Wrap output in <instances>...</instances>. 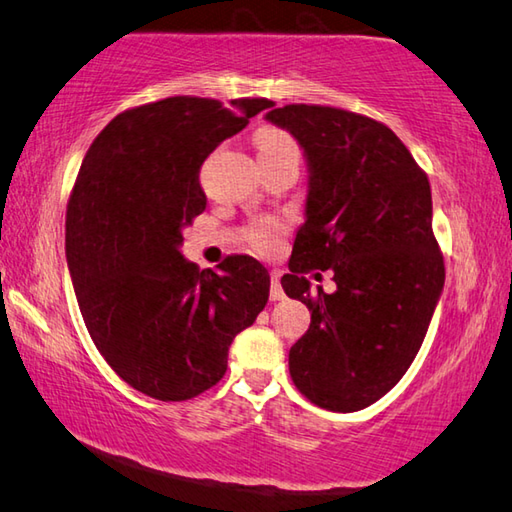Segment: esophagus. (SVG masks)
<instances>
[{"mask_svg":"<svg viewBox=\"0 0 512 512\" xmlns=\"http://www.w3.org/2000/svg\"><path fill=\"white\" fill-rule=\"evenodd\" d=\"M285 297V292L281 288V274L272 272V283H270V299L272 301H281Z\"/></svg>","mask_w":512,"mask_h":512,"instance_id":"34e87169","label":"esophagus"}]
</instances>
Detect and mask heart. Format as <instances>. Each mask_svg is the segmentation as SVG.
Returning a JSON list of instances; mask_svg holds the SVG:
<instances>
[{
	"mask_svg": "<svg viewBox=\"0 0 512 512\" xmlns=\"http://www.w3.org/2000/svg\"><path fill=\"white\" fill-rule=\"evenodd\" d=\"M254 143L258 150V159H279V157H299V143L288 130L274 128V125H265V128L254 134ZM285 231V224L279 218H261L251 222L245 238L249 247L258 251V254H272L279 249L281 236Z\"/></svg>",
	"mask_w": 512,
	"mask_h": 512,
	"instance_id": "b5f03b06",
	"label": "heart"
}]
</instances>
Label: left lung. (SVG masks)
Returning a JSON list of instances; mask_svg holds the SVG:
<instances>
[{
	"instance_id": "left-lung-1",
	"label": "left lung",
	"mask_w": 512,
	"mask_h": 512,
	"mask_svg": "<svg viewBox=\"0 0 512 512\" xmlns=\"http://www.w3.org/2000/svg\"><path fill=\"white\" fill-rule=\"evenodd\" d=\"M308 157V220L281 285L312 312L290 348L294 387L317 407L373 405L407 373L445 283L432 229V188L387 125L330 105L267 112ZM333 269L338 290H309L302 276ZM321 276V274H317Z\"/></svg>"
}]
</instances>
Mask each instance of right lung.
<instances>
[{"label":"right lung","instance_id":"right-lung-1","mask_svg":"<svg viewBox=\"0 0 512 512\" xmlns=\"http://www.w3.org/2000/svg\"><path fill=\"white\" fill-rule=\"evenodd\" d=\"M229 105L170 96L116 114L67 202V263L89 337L119 378L155 400H191L218 384L233 337L270 297L256 258L227 256L213 272L179 251L206 209L204 159L274 103Z\"/></svg>","mask_w":512,"mask_h":512}]
</instances>
